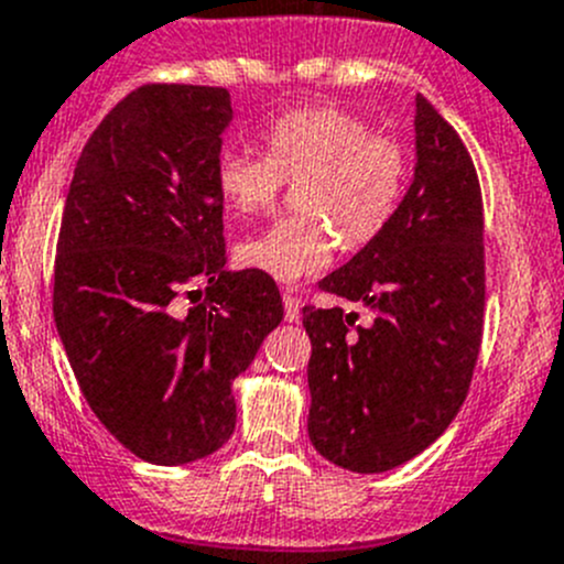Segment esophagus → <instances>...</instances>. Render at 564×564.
I'll use <instances>...</instances> for the list:
<instances>
[{"mask_svg": "<svg viewBox=\"0 0 564 564\" xmlns=\"http://www.w3.org/2000/svg\"><path fill=\"white\" fill-rule=\"evenodd\" d=\"M283 308H286L289 323H297L300 308H303V300H300V294L292 292V289H286V292H283Z\"/></svg>", "mask_w": 564, "mask_h": 564, "instance_id": "obj_1", "label": "esophagus"}]
</instances>
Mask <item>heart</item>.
I'll use <instances>...</instances> for the list:
<instances>
[{
    "mask_svg": "<svg viewBox=\"0 0 564 564\" xmlns=\"http://www.w3.org/2000/svg\"><path fill=\"white\" fill-rule=\"evenodd\" d=\"M264 155L228 150L217 161V192L236 214H264L286 183H297L300 214L247 236L236 256L278 281L325 270L336 245L361 250L387 230L409 181L403 139L372 130L339 105H300L261 130Z\"/></svg>",
    "mask_w": 564,
    "mask_h": 564,
    "instance_id": "1",
    "label": "heart"
}]
</instances>
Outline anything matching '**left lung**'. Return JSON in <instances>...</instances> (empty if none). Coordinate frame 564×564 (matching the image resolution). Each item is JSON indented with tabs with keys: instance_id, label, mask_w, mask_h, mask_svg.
Wrapping results in <instances>:
<instances>
[{
	"instance_id": "obj_1",
	"label": "left lung",
	"mask_w": 564,
	"mask_h": 564,
	"mask_svg": "<svg viewBox=\"0 0 564 564\" xmlns=\"http://www.w3.org/2000/svg\"><path fill=\"white\" fill-rule=\"evenodd\" d=\"M417 166L376 241L319 289L372 312L303 308L312 339L308 436L334 465L383 473L423 454L459 414L484 334V205L476 166L425 97Z\"/></svg>"
}]
</instances>
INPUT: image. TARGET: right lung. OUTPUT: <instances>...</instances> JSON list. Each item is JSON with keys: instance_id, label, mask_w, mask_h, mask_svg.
<instances>
[{"instance_id": "add662e5", "label": "right lung", "mask_w": 564, "mask_h": 564, "mask_svg": "<svg viewBox=\"0 0 564 564\" xmlns=\"http://www.w3.org/2000/svg\"><path fill=\"white\" fill-rule=\"evenodd\" d=\"M230 119L228 88H135L83 147L63 208L57 334L99 423L152 465L223 448L230 383L283 319L267 272L225 270L217 161Z\"/></svg>"}]
</instances>
